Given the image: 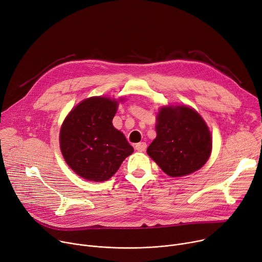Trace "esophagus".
<instances>
[{
  "label": "esophagus",
  "mask_w": 262,
  "mask_h": 262,
  "mask_svg": "<svg viewBox=\"0 0 262 262\" xmlns=\"http://www.w3.org/2000/svg\"><path fill=\"white\" fill-rule=\"evenodd\" d=\"M146 148H147V144L145 143V142H140V143L136 144V149L138 151H141V152L142 151H145Z\"/></svg>",
  "instance_id": "esophagus-1"
}]
</instances>
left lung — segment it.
<instances>
[{"label":"left lung","mask_w":262,"mask_h":262,"mask_svg":"<svg viewBox=\"0 0 262 262\" xmlns=\"http://www.w3.org/2000/svg\"><path fill=\"white\" fill-rule=\"evenodd\" d=\"M157 138L147 155L169 177L192 173L206 164L212 150L210 130L201 115L186 105L162 106L157 115Z\"/></svg>","instance_id":"obj_1"}]
</instances>
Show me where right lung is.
<instances>
[{
  "instance_id": "obj_1",
  "label": "right lung",
  "mask_w": 262,
  "mask_h": 262,
  "mask_svg": "<svg viewBox=\"0 0 262 262\" xmlns=\"http://www.w3.org/2000/svg\"><path fill=\"white\" fill-rule=\"evenodd\" d=\"M117 107L118 101L108 97L86 98L69 113L61 125L63 159L88 181H107L134 151L125 136L113 125Z\"/></svg>"
}]
</instances>
